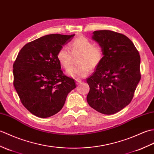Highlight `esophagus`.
I'll return each instance as SVG.
<instances>
[{"label":"esophagus","instance_id":"esophagus-1","mask_svg":"<svg viewBox=\"0 0 154 154\" xmlns=\"http://www.w3.org/2000/svg\"><path fill=\"white\" fill-rule=\"evenodd\" d=\"M81 82H82V80H76V83L77 85L78 84H80Z\"/></svg>","mask_w":154,"mask_h":154}]
</instances>
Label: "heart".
Masks as SVG:
<instances>
[{
	"label": "heart",
	"instance_id": "1",
	"mask_svg": "<svg viewBox=\"0 0 154 154\" xmlns=\"http://www.w3.org/2000/svg\"><path fill=\"white\" fill-rule=\"evenodd\" d=\"M70 51L66 47H62L57 54L60 66L67 69L71 65L73 57H79L76 66L66 70L68 76L76 79L86 77L90 70H94L100 65L103 59V51L100 46H95L90 40L84 36L75 38L69 45Z\"/></svg>",
	"mask_w": 154,
	"mask_h": 154
}]
</instances>
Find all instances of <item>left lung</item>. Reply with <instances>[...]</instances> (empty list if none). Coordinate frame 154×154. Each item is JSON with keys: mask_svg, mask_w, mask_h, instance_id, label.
<instances>
[{"mask_svg": "<svg viewBox=\"0 0 154 154\" xmlns=\"http://www.w3.org/2000/svg\"><path fill=\"white\" fill-rule=\"evenodd\" d=\"M92 39L103 51V59L87 78V101L105 115L115 114L131 103L141 78L140 57L134 43L123 34L110 30L93 32Z\"/></svg>", "mask_w": 154, "mask_h": 154, "instance_id": "8db88e82", "label": "left lung"}]
</instances>
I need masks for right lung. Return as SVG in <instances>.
<instances>
[{"mask_svg":"<svg viewBox=\"0 0 154 154\" xmlns=\"http://www.w3.org/2000/svg\"><path fill=\"white\" fill-rule=\"evenodd\" d=\"M74 36L39 37L22 47L13 64L14 86L23 105L37 117L57 114L76 87L73 78L64 76L57 58L59 50Z\"/></svg>","mask_w":154,"mask_h":154,"instance_id":"add662e5","label":"right lung"}]
</instances>
